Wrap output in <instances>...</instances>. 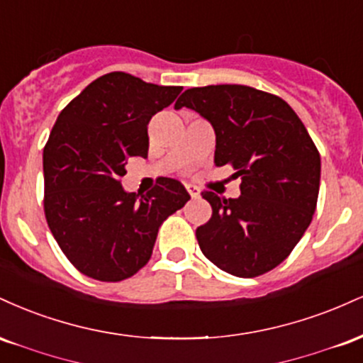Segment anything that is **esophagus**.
<instances>
[{"mask_svg": "<svg viewBox=\"0 0 363 363\" xmlns=\"http://www.w3.org/2000/svg\"><path fill=\"white\" fill-rule=\"evenodd\" d=\"M186 189H187V193H189L191 198H198L199 196V189L194 184H186Z\"/></svg>", "mask_w": 363, "mask_h": 363, "instance_id": "esophagus-1", "label": "esophagus"}]
</instances>
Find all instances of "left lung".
<instances>
[{
  "mask_svg": "<svg viewBox=\"0 0 363 363\" xmlns=\"http://www.w3.org/2000/svg\"><path fill=\"white\" fill-rule=\"evenodd\" d=\"M198 112L215 129V165L237 170L240 196L203 191L211 218L196 239L223 272L254 278L289 257L318 205L320 157L295 111L277 95L245 85L189 89L176 109Z\"/></svg>",
  "mask_w": 363,
  "mask_h": 363,
  "instance_id": "1",
  "label": "left lung"
}]
</instances>
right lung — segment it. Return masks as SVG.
<instances>
[{
  "mask_svg": "<svg viewBox=\"0 0 363 363\" xmlns=\"http://www.w3.org/2000/svg\"><path fill=\"white\" fill-rule=\"evenodd\" d=\"M182 86L112 72L74 97L44 147V211L54 239L86 277L121 281L147 264L160 225L189 201L184 186L162 177L148 193L121 184L129 157L148 155V123Z\"/></svg>",
  "mask_w": 363,
  "mask_h": 363,
  "instance_id": "1",
  "label": "right lung"
}]
</instances>
